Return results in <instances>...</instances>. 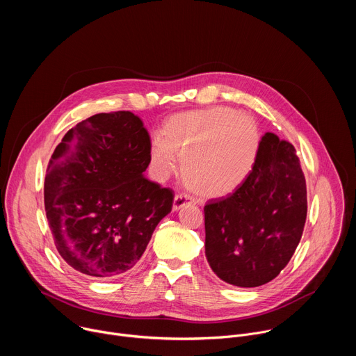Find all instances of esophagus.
Listing matches in <instances>:
<instances>
[{
    "mask_svg": "<svg viewBox=\"0 0 356 356\" xmlns=\"http://www.w3.org/2000/svg\"><path fill=\"white\" fill-rule=\"evenodd\" d=\"M187 204H191V198L186 194H176L175 195V200H173V210L177 211L180 210L181 207L187 206Z\"/></svg>",
    "mask_w": 356,
    "mask_h": 356,
    "instance_id": "esophagus-1",
    "label": "esophagus"
}]
</instances>
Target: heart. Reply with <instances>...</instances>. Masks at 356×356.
I'll list each match as a JSON object with an SVG mask.
<instances>
[{"label": "heart", "instance_id": "heart-1", "mask_svg": "<svg viewBox=\"0 0 356 356\" xmlns=\"http://www.w3.org/2000/svg\"><path fill=\"white\" fill-rule=\"evenodd\" d=\"M206 143L209 145L200 149ZM216 148L210 164L197 163L201 156ZM258 149L255 122L243 115L231 117L225 108H213L173 117L163 128L161 143L152 149V161L162 173H173L176 163L172 155L180 162L190 156L183 165L186 183L202 197L217 198L234 193L246 180L257 162Z\"/></svg>", "mask_w": 356, "mask_h": 356}]
</instances>
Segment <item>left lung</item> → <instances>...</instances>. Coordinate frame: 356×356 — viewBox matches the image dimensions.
<instances>
[{
    "instance_id": "obj_1",
    "label": "left lung",
    "mask_w": 356,
    "mask_h": 356,
    "mask_svg": "<svg viewBox=\"0 0 356 356\" xmlns=\"http://www.w3.org/2000/svg\"><path fill=\"white\" fill-rule=\"evenodd\" d=\"M307 217L306 179L294 146L266 132L246 180L204 207L206 257L238 287H258L286 268Z\"/></svg>"
}]
</instances>
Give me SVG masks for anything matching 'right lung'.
I'll use <instances>...</instances> for the list:
<instances>
[{"mask_svg": "<svg viewBox=\"0 0 356 356\" xmlns=\"http://www.w3.org/2000/svg\"><path fill=\"white\" fill-rule=\"evenodd\" d=\"M149 163L150 136L129 111L95 114L67 131L43 194L55 246L70 268L108 279L136 265L175 197L143 176Z\"/></svg>", "mask_w": 356, "mask_h": 356, "instance_id": "add662e5", "label": "right lung"}]
</instances>
